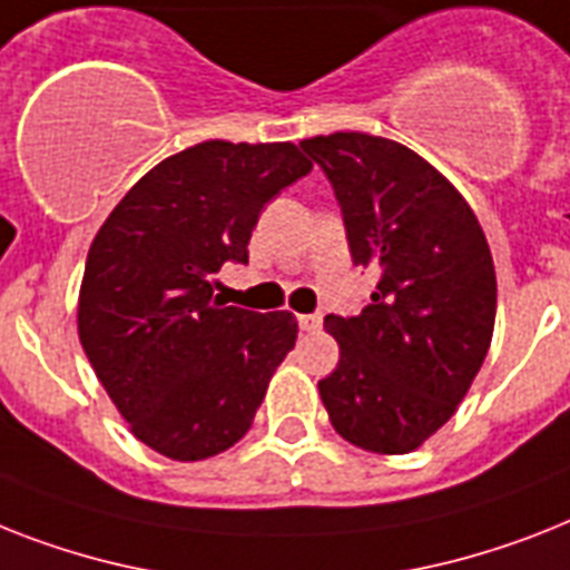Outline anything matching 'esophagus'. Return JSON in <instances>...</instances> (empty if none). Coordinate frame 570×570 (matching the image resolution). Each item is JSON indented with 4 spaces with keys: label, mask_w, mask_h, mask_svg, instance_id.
Wrapping results in <instances>:
<instances>
[{
    "label": "esophagus",
    "mask_w": 570,
    "mask_h": 570,
    "mask_svg": "<svg viewBox=\"0 0 570 570\" xmlns=\"http://www.w3.org/2000/svg\"><path fill=\"white\" fill-rule=\"evenodd\" d=\"M298 325L301 331H307V333L322 331V313H304V316H298Z\"/></svg>",
    "instance_id": "obj_1"
}]
</instances>
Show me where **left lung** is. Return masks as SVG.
I'll list each match as a JSON object with an SVG mask.
<instances>
[{
  "mask_svg": "<svg viewBox=\"0 0 570 570\" xmlns=\"http://www.w3.org/2000/svg\"><path fill=\"white\" fill-rule=\"evenodd\" d=\"M301 149L331 178L354 266L381 272L360 316L325 318L340 363L318 395L345 442L410 453L456 413L489 354L492 252L460 189L401 142L336 131Z\"/></svg>",
  "mask_w": 570,
  "mask_h": 570,
  "instance_id": "1",
  "label": "left lung"
}]
</instances>
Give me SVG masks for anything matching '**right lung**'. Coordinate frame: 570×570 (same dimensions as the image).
Listing matches in <instances>:
<instances>
[{
	"label": "right lung",
	"instance_id": "1",
	"mask_svg": "<svg viewBox=\"0 0 570 570\" xmlns=\"http://www.w3.org/2000/svg\"><path fill=\"white\" fill-rule=\"evenodd\" d=\"M309 169L295 142L205 140L142 175L92 239L78 340L151 451L198 462L252 428L298 322L222 307L213 275L248 263L263 205Z\"/></svg>",
	"mask_w": 570,
	"mask_h": 570
}]
</instances>
